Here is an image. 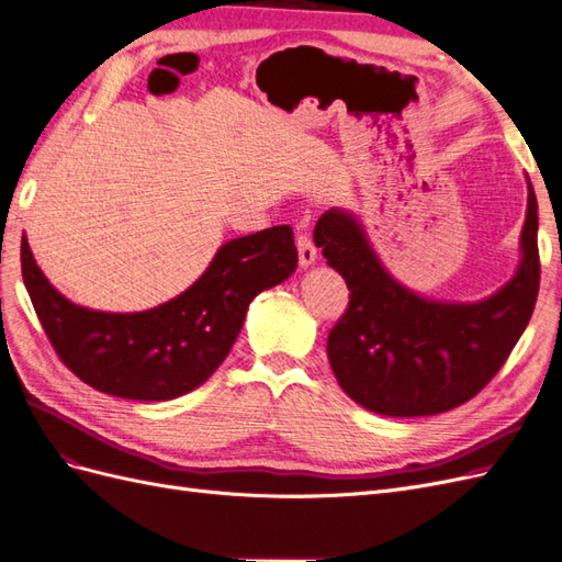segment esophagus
I'll list each match as a JSON object with an SVG mask.
<instances>
[{
  "mask_svg": "<svg viewBox=\"0 0 562 562\" xmlns=\"http://www.w3.org/2000/svg\"><path fill=\"white\" fill-rule=\"evenodd\" d=\"M297 252H300V267H312L318 258V250L314 246V241L310 239V234L300 232L297 234Z\"/></svg>",
  "mask_w": 562,
  "mask_h": 562,
  "instance_id": "34e87169",
  "label": "esophagus"
}]
</instances>
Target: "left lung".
Here are the masks:
<instances>
[{
  "mask_svg": "<svg viewBox=\"0 0 562 562\" xmlns=\"http://www.w3.org/2000/svg\"><path fill=\"white\" fill-rule=\"evenodd\" d=\"M537 227L530 184L516 277L487 300L462 304L407 291L382 267L359 220L342 209L323 213L314 244L351 291L347 312L328 335L330 368L345 394L386 417L438 415L479 394L535 312Z\"/></svg>",
  "mask_w": 562,
  "mask_h": 562,
  "instance_id": "obj_1",
  "label": "left lung"
}]
</instances>
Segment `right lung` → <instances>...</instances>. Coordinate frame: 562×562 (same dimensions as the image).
<instances>
[{
	"instance_id": "right-lung-1",
	"label": "right lung",
	"mask_w": 562,
	"mask_h": 562,
	"mask_svg": "<svg viewBox=\"0 0 562 562\" xmlns=\"http://www.w3.org/2000/svg\"><path fill=\"white\" fill-rule=\"evenodd\" d=\"M297 267L293 229L255 232L220 246L209 269L155 310L112 314L79 307L42 274L21 241L23 281L58 359L103 394L171 401L206 382L241 333L250 300Z\"/></svg>"
}]
</instances>
